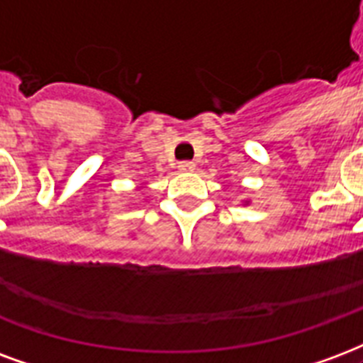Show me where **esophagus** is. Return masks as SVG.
Here are the masks:
<instances>
[{"instance_id": "obj_1", "label": "esophagus", "mask_w": 363, "mask_h": 363, "mask_svg": "<svg viewBox=\"0 0 363 363\" xmlns=\"http://www.w3.org/2000/svg\"><path fill=\"white\" fill-rule=\"evenodd\" d=\"M196 165L192 163V161H181L179 163V171H194Z\"/></svg>"}]
</instances>
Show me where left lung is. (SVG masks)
<instances>
[{
  "label": "left lung",
  "mask_w": 363,
  "mask_h": 363,
  "mask_svg": "<svg viewBox=\"0 0 363 363\" xmlns=\"http://www.w3.org/2000/svg\"><path fill=\"white\" fill-rule=\"evenodd\" d=\"M248 203H250V202H248V200H246V202H244V206H248Z\"/></svg>",
  "instance_id": "8db88e82"
}]
</instances>
